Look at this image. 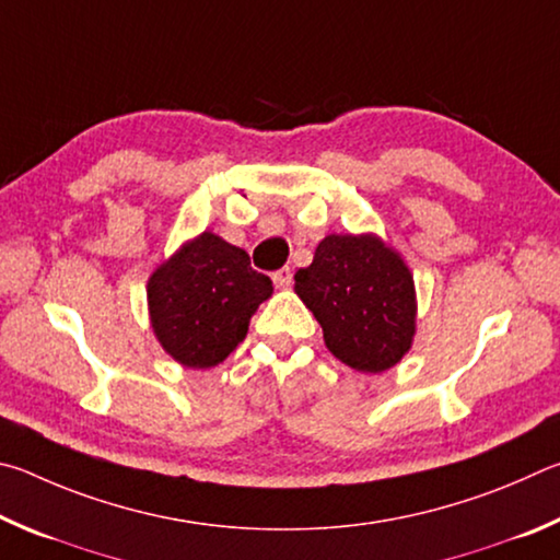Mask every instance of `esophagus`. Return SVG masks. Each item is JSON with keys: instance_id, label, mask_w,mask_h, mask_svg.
Here are the masks:
<instances>
[{"instance_id": "esophagus-1", "label": "esophagus", "mask_w": 560, "mask_h": 560, "mask_svg": "<svg viewBox=\"0 0 560 560\" xmlns=\"http://www.w3.org/2000/svg\"><path fill=\"white\" fill-rule=\"evenodd\" d=\"M272 282H275V285H278V288H282V290L290 288V285H292V270H290V268L275 270V272H272Z\"/></svg>"}]
</instances>
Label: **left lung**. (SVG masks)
<instances>
[{"instance_id":"1","label":"left lung","mask_w":560,"mask_h":560,"mask_svg":"<svg viewBox=\"0 0 560 560\" xmlns=\"http://www.w3.org/2000/svg\"><path fill=\"white\" fill-rule=\"evenodd\" d=\"M295 292L325 345L347 366L381 374L413 345L416 285L404 258L374 233L327 235L295 272Z\"/></svg>"}]
</instances>
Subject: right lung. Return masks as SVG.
Wrapping results in <instances>:
<instances>
[{"instance_id":"obj_1","label":"right lung","mask_w":560,"mask_h":560,"mask_svg":"<svg viewBox=\"0 0 560 560\" xmlns=\"http://www.w3.org/2000/svg\"><path fill=\"white\" fill-rule=\"evenodd\" d=\"M270 295V278L250 268L248 253L209 231L186 241L147 282L154 337L189 369L221 364Z\"/></svg>"}]
</instances>
